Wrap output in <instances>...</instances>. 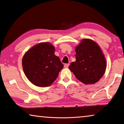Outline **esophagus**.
I'll return each instance as SVG.
<instances>
[{
  "label": "esophagus",
  "instance_id": "1",
  "mask_svg": "<svg viewBox=\"0 0 124 124\" xmlns=\"http://www.w3.org/2000/svg\"><path fill=\"white\" fill-rule=\"evenodd\" d=\"M69 63L64 64V67L65 68H68L69 67Z\"/></svg>",
  "mask_w": 124,
  "mask_h": 124
}]
</instances>
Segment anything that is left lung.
<instances>
[{
    "label": "left lung",
    "mask_w": 124,
    "mask_h": 124,
    "mask_svg": "<svg viewBox=\"0 0 124 124\" xmlns=\"http://www.w3.org/2000/svg\"><path fill=\"white\" fill-rule=\"evenodd\" d=\"M76 61L69 68L79 80L85 84H94L101 79L106 62L99 46L94 41L83 39L75 48Z\"/></svg>",
    "instance_id": "left-lung-1"
}]
</instances>
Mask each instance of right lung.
<instances>
[{
  "instance_id": "obj_1",
  "label": "right lung",
  "mask_w": 124,
  "mask_h": 124,
  "mask_svg": "<svg viewBox=\"0 0 124 124\" xmlns=\"http://www.w3.org/2000/svg\"><path fill=\"white\" fill-rule=\"evenodd\" d=\"M55 48L49 42L31 47L22 59L23 70L28 80L39 87H48L55 81L64 67L55 55Z\"/></svg>"
}]
</instances>
